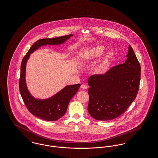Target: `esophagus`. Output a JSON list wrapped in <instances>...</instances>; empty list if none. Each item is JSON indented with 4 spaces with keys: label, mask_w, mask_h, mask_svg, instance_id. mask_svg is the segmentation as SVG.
Here are the masks:
<instances>
[{
    "label": "esophagus",
    "mask_w": 158,
    "mask_h": 158,
    "mask_svg": "<svg viewBox=\"0 0 158 158\" xmlns=\"http://www.w3.org/2000/svg\"><path fill=\"white\" fill-rule=\"evenodd\" d=\"M81 88L82 89H86L87 88H88V86L86 85H85V84H82L81 86Z\"/></svg>",
    "instance_id": "1"
}]
</instances>
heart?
Segmentation results:
<instances>
[{"label": "heart", "instance_id": "heart-1", "mask_svg": "<svg viewBox=\"0 0 158 158\" xmlns=\"http://www.w3.org/2000/svg\"><path fill=\"white\" fill-rule=\"evenodd\" d=\"M104 51L105 47L100 45H95L85 49L82 54V64L86 66L89 65L102 56ZM113 58V52L111 51L106 52L102 56L100 63L97 67V72L99 73H103L107 65L112 61Z\"/></svg>", "mask_w": 158, "mask_h": 158}]
</instances>
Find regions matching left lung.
Segmentation results:
<instances>
[{"instance_id": "1", "label": "left lung", "mask_w": 158, "mask_h": 158, "mask_svg": "<svg viewBox=\"0 0 158 158\" xmlns=\"http://www.w3.org/2000/svg\"><path fill=\"white\" fill-rule=\"evenodd\" d=\"M127 57L123 64L112 67L105 74L89 77L88 111L94 119L117 118L135 100L139 89L141 67L131 45Z\"/></svg>"}]
</instances>
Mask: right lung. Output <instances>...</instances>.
I'll use <instances>...</instances> for the list:
<instances>
[{
  "label": "right lung",
  "mask_w": 158,
  "mask_h": 158,
  "mask_svg": "<svg viewBox=\"0 0 158 158\" xmlns=\"http://www.w3.org/2000/svg\"><path fill=\"white\" fill-rule=\"evenodd\" d=\"M73 35L39 39L30 48L23 58L21 64L19 78V92L28 111L38 118L47 121H55L63 116L67 111L68 105L72 97L77 92L81 84L69 85L50 98L40 99L35 98L28 91L26 81V71L27 61L30 54L42 46L60 45L69 39Z\"/></svg>",
  "instance_id": "1"
}]
</instances>
